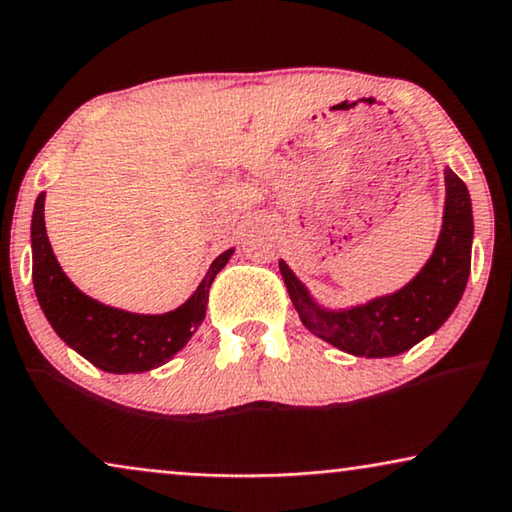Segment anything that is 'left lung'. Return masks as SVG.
Segmentation results:
<instances>
[{"label":"left lung","mask_w":512,"mask_h":512,"mask_svg":"<svg viewBox=\"0 0 512 512\" xmlns=\"http://www.w3.org/2000/svg\"><path fill=\"white\" fill-rule=\"evenodd\" d=\"M473 207L464 181L445 167V209L436 249L403 289L363 305L331 310L279 261L286 291L307 331L354 356L384 359L408 352L436 333L464 296L471 275Z\"/></svg>","instance_id":"1"}]
</instances>
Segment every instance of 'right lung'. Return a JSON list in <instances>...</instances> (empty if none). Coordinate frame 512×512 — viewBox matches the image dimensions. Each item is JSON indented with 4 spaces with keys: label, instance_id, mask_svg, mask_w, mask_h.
<instances>
[{
    "label": "right lung",
    "instance_id": "obj_1",
    "mask_svg": "<svg viewBox=\"0 0 512 512\" xmlns=\"http://www.w3.org/2000/svg\"><path fill=\"white\" fill-rule=\"evenodd\" d=\"M44 200L46 193H39L32 212V282L53 331L65 345L107 373H144L170 361L205 319L209 286L235 249L214 258L198 289L177 310L125 312L86 296L62 272L46 235Z\"/></svg>",
    "mask_w": 512,
    "mask_h": 512
}]
</instances>
